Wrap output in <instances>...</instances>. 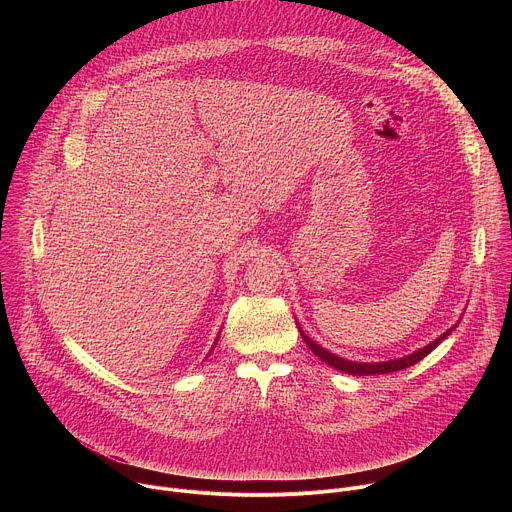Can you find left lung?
Here are the masks:
<instances>
[{
    "label": "left lung",
    "instance_id": "8db88e82",
    "mask_svg": "<svg viewBox=\"0 0 512 512\" xmlns=\"http://www.w3.org/2000/svg\"><path fill=\"white\" fill-rule=\"evenodd\" d=\"M296 324H298V322H296ZM458 324H460V320H458ZM458 324H454L452 328H448L440 338H435V340L429 342L427 346L417 348L415 352H411V354H407V356L393 358V360H383V362H356V360L342 358V356H338V354L326 350V348L320 346L318 342H314V340L302 330L300 324H298V330H300V334H302L306 346H308L320 360H324L326 364H330V367H334V369H338V371H342V373L364 377V375H385V373H393V371H401V369L411 367V364H415V362H419L423 356H427L444 338H448V336L452 334V330H456Z\"/></svg>",
    "mask_w": 512,
    "mask_h": 512
}]
</instances>
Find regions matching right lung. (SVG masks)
<instances>
[{"label":"right lung","mask_w":512,"mask_h":512,"mask_svg":"<svg viewBox=\"0 0 512 512\" xmlns=\"http://www.w3.org/2000/svg\"><path fill=\"white\" fill-rule=\"evenodd\" d=\"M218 338H221V332H218V336H216V340H214V344H212V350H214V346H216V342H218Z\"/></svg>","instance_id":"obj_1"}]
</instances>
